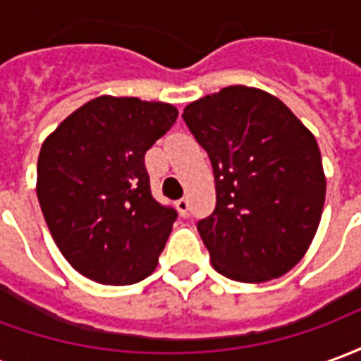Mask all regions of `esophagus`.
<instances>
[{
	"mask_svg": "<svg viewBox=\"0 0 361 361\" xmlns=\"http://www.w3.org/2000/svg\"><path fill=\"white\" fill-rule=\"evenodd\" d=\"M176 209L180 211L181 216H188V212H189V201H188V199H180V201H176Z\"/></svg>",
	"mask_w": 361,
	"mask_h": 361,
	"instance_id": "esophagus-1",
	"label": "esophagus"
}]
</instances>
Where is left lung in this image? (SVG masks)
Returning a JSON list of instances; mask_svg holds the SVG:
<instances>
[{"label":"left lung","instance_id":"8db88e82","mask_svg":"<svg viewBox=\"0 0 361 361\" xmlns=\"http://www.w3.org/2000/svg\"><path fill=\"white\" fill-rule=\"evenodd\" d=\"M211 158L216 207L197 230L214 271L267 282L300 263L317 232L326 180L317 141L276 96L226 87L185 106Z\"/></svg>","mask_w":361,"mask_h":361}]
</instances>
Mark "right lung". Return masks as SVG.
<instances>
[{
	"mask_svg": "<svg viewBox=\"0 0 361 361\" xmlns=\"http://www.w3.org/2000/svg\"><path fill=\"white\" fill-rule=\"evenodd\" d=\"M178 110L133 96H98L46 137L36 195L54 242L82 276L126 286L158 265L178 212L150 193L145 152Z\"/></svg>",
	"mask_w": 361,
	"mask_h": 361,
	"instance_id": "1",
	"label": "right lung"
}]
</instances>
